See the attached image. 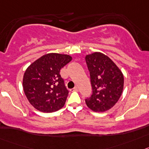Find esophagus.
Wrapping results in <instances>:
<instances>
[{
	"mask_svg": "<svg viewBox=\"0 0 149 149\" xmlns=\"http://www.w3.org/2000/svg\"><path fill=\"white\" fill-rule=\"evenodd\" d=\"M78 90H79V88H78L77 86H75L74 88H73V91H77Z\"/></svg>",
	"mask_w": 149,
	"mask_h": 149,
	"instance_id": "1",
	"label": "esophagus"
}]
</instances>
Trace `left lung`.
Here are the masks:
<instances>
[{
  "label": "left lung",
  "instance_id": "left-lung-1",
  "mask_svg": "<svg viewBox=\"0 0 149 149\" xmlns=\"http://www.w3.org/2000/svg\"><path fill=\"white\" fill-rule=\"evenodd\" d=\"M85 61L92 86V95L85 100L86 104L95 112L108 111L123 93V73L111 58L101 53L88 55Z\"/></svg>",
  "mask_w": 149,
  "mask_h": 149
}]
</instances>
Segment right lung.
I'll return each mask as SVG.
<instances>
[{"label":"right lung","instance_id":"obj_1","mask_svg":"<svg viewBox=\"0 0 149 149\" xmlns=\"http://www.w3.org/2000/svg\"><path fill=\"white\" fill-rule=\"evenodd\" d=\"M71 60L68 55L48 53L28 67L24 75L23 88L35 108L52 113L65 105L69 91L60 70Z\"/></svg>","mask_w":149,"mask_h":149}]
</instances>
